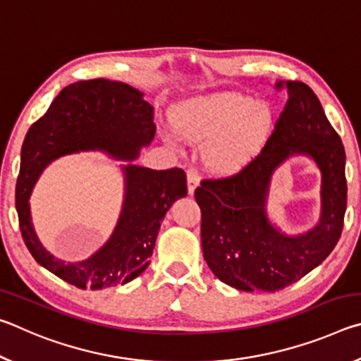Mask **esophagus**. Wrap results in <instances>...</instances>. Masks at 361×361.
Listing matches in <instances>:
<instances>
[{
	"mask_svg": "<svg viewBox=\"0 0 361 361\" xmlns=\"http://www.w3.org/2000/svg\"><path fill=\"white\" fill-rule=\"evenodd\" d=\"M199 186V172L197 169H189L188 170V192L194 194L195 188Z\"/></svg>",
	"mask_w": 361,
	"mask_h": 361,
	"instance_id": "34e87169",
	"label": "esophagus"
}]
</instances>
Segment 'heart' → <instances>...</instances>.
Instances as JSON below:
<instances>
[{
  "instance_id": "1",
  "label": "heart",
  "mask_w": 361,
  "mask_h": 361,
  "mask_svg": "<svg viewBox=\"0 0 361 361\" xmlns=\"http://www.w3.org/2000/svg\"><path fill=\"white\" fill-rule=\"evenodd\" d=\"M175 126L191 142L205 143L207 167L221 175L245 170L264 149L276 126L274 109L264 100L221 94L185 103Z\"/></svg>"
}]
</instances>
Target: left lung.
<instances>
[{"mask_svg":"<svg viewBox=\"0 0 361 361\" xmlns=\"http://www.w3.org/2000/svg\"><path fill=\"white\" fill-rule=\"evenodd\" d=\"M286 103L261 154L242 172L202 180L195 200L202 212L204 258L212 272L242 291H279L325 261L338 243L347 207L345 151L314 90L277 82ZM293 154L312 157L322 172V213L315 228L282 235L265 215L270 176Z\"/></svg>","mask_w":361,"mask_h":361,"instance_id":"left-lung-1","label":"left lung"}]
</instances>
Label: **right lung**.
Returning a JSON list of instances; mask_svg holds the SVG:
<instances>
[{
  "label": "right lung",
  "instance_id": "1",
  "mask_svg": "<svg viewBox=\"0 0 361 361\" xmlns=\"http://www.w3.org/2000/svg\"><path fill=\"white\" fill-rule=\"evenodd\" d=\"M152 114L143 94L129 84L103 78L78 81L54 99L23 140L16 188L23 242L42 267L78 288L124 285L148 267L164 216L188 192L186 173L176 167L122 166L126 192L119 221L105 245L79 262L56 258L36 237L28 204L35 183L54 159L78 151L100 149L121 161H133L154 138Z\"/></svg>",
  "mask_w": 361,
  "mask_h": 361
}]
</instances>
